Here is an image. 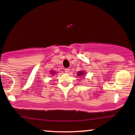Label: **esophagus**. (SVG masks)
I'll use <instances>...</instances> for the list:
<instances>
[{
  "label": "esophagus",
  "instance_id": "1",
  "mask_svg": "<svg viewBox=\"0 0 135 135\" xmlns=\"http://www.w3.org/2000/svg\"><path fill=\"white\" fill-rule=\"evenodd\" d=\"M65 72L66 74H69L70 72V69H65Z\"/></svg>",
  "mask_w": 135,
  "mask_h": 135
}]
</instances>
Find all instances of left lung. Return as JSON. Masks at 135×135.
Returning <instances> with one entry per match:
<instances>
[{
    "label": "left lung",
    "instance_id": "left-lung-1",
    "mask_svg": "<svg viewBox=\"0 0 135 135\" xmlns=\"http://www.w3.org/2000/svg\"><path fill=\"white\" fill-rule=\"evenodd\" d=\"M86 74V72H84V71H79L78 72H77V76L78 77H81V76H84V75Z\"/></svg>",
    "mask_w": 135,
    "mask_h": 135
}]
</instances>
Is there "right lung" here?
Instances as JSON below:
<instances>
[{
	"instance_id": "obj_1",
	"label": "right lung",
	"mask_w": 135,
	"mask_h": 135,
	"mask_svg": "<svg viewBox=\"0 0 135 135\" xmlns=\"http://www.w3.org/2000/svg\"><path fill=\"white\" fill-rule=\"evenodd\" d=\"M56 72H55L54 70H51L50 71V75L51 74H56Z\"/></svg>"
}]
</instances>
